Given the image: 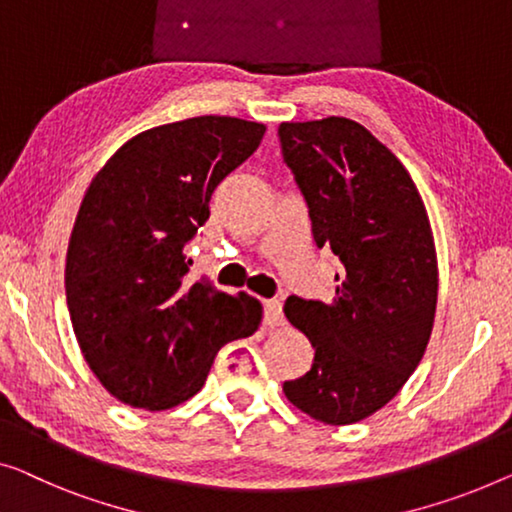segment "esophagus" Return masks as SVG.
<instances>
[{"label":"esophagus","instance_id":"obj_1","mask_svg":"<svg viewBox=\"0 0 512 512\" xmlns=\"http://www.w3.org/2000/svg\"><path fill=\"white\" fill-rule=\"evenodd\" d=\"M264 324L266 326H282V324H285L280 301H264Z\"/></svg>","mask_w":512,"mask_h":512}]
</instances>
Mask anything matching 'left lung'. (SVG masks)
I'll return each mask as SVG.
<instances>
[{"mask_svg": "<svg viewBox=\"0 0 512 512\" xmlns=\"http://www.w3.org/2000/svg\"><path fill=\"white\" fill-rule=\"evenodd\" d=\"M278 135L317 248L342 262L331 301L285 303L315 361L282 391L319 423L352 425L398 395L430 342L439 289L430 218L404 165L356 121H282Z\"/></svg>", "mask_w": 512, "mask_h": 512, "instance_id": "1", "label": "left lung"}]
</instances>
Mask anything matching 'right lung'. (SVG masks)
I'll return each instance as SVG.
<instances>
[{
  "mask_svg": "<svg viewBox=\"0 0 512 512\" xmlns=\"http://www.w3.org/2000/svg\"><path fill=\"white\" fill-rule=\"evenodd\" d=\"M264 131L218 114L163 124L91 179L68 241L66 301L82 356L119 402L165 411L190 400L218 349L262 324V303L246 292L183 285V246Z\"/></svg>",
  "mask_w": 512,
  "mask_h": 512,
  "instance_id": "obj_1",
  "label": "right lung"
}]
</instances>
